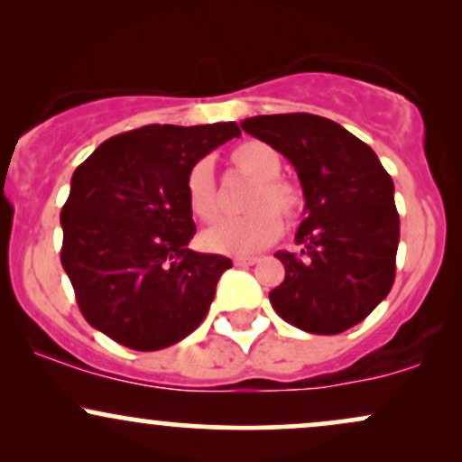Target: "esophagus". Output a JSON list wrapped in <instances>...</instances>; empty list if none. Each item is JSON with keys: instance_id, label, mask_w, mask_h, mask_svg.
Wrapping results in <instances>:
<instances>
[{"instance_id": "obj_1", "label": "esophagus", "mask_w": 462, "mask_h": 462, "mask_svg": "<svg viewBox=\"0 0 462 462\" xmlns=\"http://www.w3.org/2000/svg\"><path fill=\"white\" fill-rule=\"evenodd\" d=\"M256 263H258L256 256H236L235 258L236 267H252V264H256Z\"/></svg>"}]
</instances>
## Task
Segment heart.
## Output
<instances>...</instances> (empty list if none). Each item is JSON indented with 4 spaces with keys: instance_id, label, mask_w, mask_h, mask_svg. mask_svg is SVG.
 <instances>
[{
    "instance_id": "obj_1",
    "label": "heart",
    "mask_w": 462,
    "mask_h": 462,
    "mask_svg": "<svg viewBox=\"0 0 462 462\" xmlns=\"http://www.w3.org/2000/svg\"><path fill=\"white\" fill-rule=\"evenodd\" d=\"M230 164L243 176L256 180L245 201L247 215L238 219H226L201 232V247L215 254L247 256L261 252L282 235V217L289 221L298 219L304 206L301 190L295 184L278 178L282 171L280 153L261 141H245L230 152ZM187 201L198 219L215 221L219 217V195H217L213 164L198 161L187 173Z\"/></svg>"
}]
</instances>
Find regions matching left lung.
I'll return each instance as SVG.
<instances>
[{
	"instance_id": "left-lung-1",
	"label": "left lung",
	"mask_w": 462,
	"mask_h": 462,
	"mask_svg": "<svg viewBox=\"0 0 462 462\" xmlns=\"http://www.w3.org/2000/svg\"><path fill=\"white\" fill-rule=\"evenodd\" d=\"M241 128L293 164L306 199L295 235L301 252L275 254L284 282L269 293L273 310L312 334L356 326L395 280L400 215L393 180L367 143L326 116L261 115Z\"/></svg>"
}]
</instances>
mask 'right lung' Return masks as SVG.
I'll use <instances>...</instances> for the list:
<instances>
[{"instance_id": "right-lung-1", "label": "right lung", "mask_w": 462, "mask_h": 462, "mask_svg": "<svg viewBox=\"0 0 462 462\" xmlns=\"http://www.w3.org/2000/svg\"><path fill=\"white\" fill-rule=\"evenodd\" d=\"M238 134L235 121L143 125L104 141L73 171L60 263L95 330L153 352L204 321L232 261L187 247L195 235L187 173Z\"/></svg>"}]
</instances>
